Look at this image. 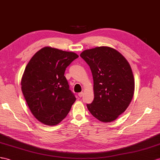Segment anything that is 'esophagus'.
<instances>
[{
  "instance_id": "obj_1",
  "label": "esophagus",
  "mask_w": 160,
  "mask_h": 160,
  "mask_svg": "<svg viewBox=\"0 0 160 160\" xmlns=\"http://www.w3.org/2000/svg\"><path fill=\"white\" fill-rule=\"evenodd\" d=\"M83 95H84V92H79V93H78L79 97H82L83 96Z\"/></svg>"
}]
</instances>
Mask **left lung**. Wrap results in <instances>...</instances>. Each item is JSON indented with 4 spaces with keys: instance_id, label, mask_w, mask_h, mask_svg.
Returning <instances> with one entry per match:
<instances>
[{
    "instance_id": "left-lung-1",
    "label": "left lung",
    "mask_w": 160,
    "mask_h": 160,
    "mask_svg": "<svg viewBox=\"0 0 160 160\" xmlns=\"http://www.w3.org/2000/svg\"><path fill=\"white\" fill-rule=\"evenodd\" d=\"M91 68L94 100L87 104L92 115L103 122L116 120L132 99L134 79L128 61L112 47H98L80 54Z\"/></svg>"
}]
</instances>
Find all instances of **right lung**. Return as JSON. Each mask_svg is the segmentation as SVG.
Wrapping results in <instances>:
<instances>
[{
  "label": "right lung",
  "mask_w": 160,
  "mask_h": 160,
  "mask_svg": "<svg viewBox=\"0 0 160 160\" xmlns=\"http://www.w3.org/2000/svg\"><path fill=\"white\" fill-rule=\"evenodd\" d=\"M78 57L73 52L45 47L36 52L22 78V91L32 113L47 126L67 116L76 98L69 90L65 69Z\"/></svg>",
  "instance_id": "right-lung-1"
}]
</instances>
